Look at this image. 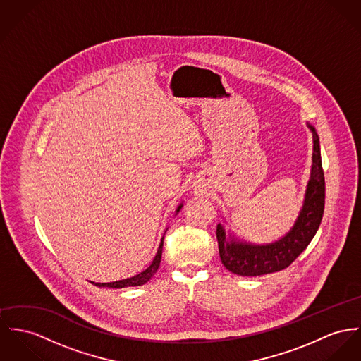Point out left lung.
Returning <instances> with one entry per match:
<instances>
[{"mask_svg":"<svg viewBox=\"0 0 361 361\" xmlns=\"http://www.w3.org/2000/svg\"><path fill=\"white\" fill-rule=\"evenodd\" d=\"M313 137L310 177L306 185L304 203L294 225L278 240L251 243L236 236L222 224L217 225L219 251L224 267L239 276H261L287 268L316 235L324 212V173L322 167L320 142L316 129L306 122Z\"/></svg>","mask_w":361,"mask_h":361,"instance_id":"obj_1","label":"left lung"}]
</instances>
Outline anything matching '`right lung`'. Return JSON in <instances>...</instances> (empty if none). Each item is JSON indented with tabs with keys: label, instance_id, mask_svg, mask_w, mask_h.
I'll list each match as a JSON object with an SVG mask.
<instances>
[{
	"label": "right lung",
	"instance_id": "right-lung-1",
	"mask_svg": "<svg viewBox=\"0 0 361 361\" xmlns=\"http://www.w3.org/2000/svg\"><path fill=\"white\" fill-rule=\"evenodd\" d=\"M183 207V202L177 206L176 209V216L178 214V212L181 210ZM167 231V228H166ZM165 231V233H166ZM165 233L161 239V243H159V247L158 251L152 259V262L148 265V268H145L142 272H140L137 275L132 276V278L122 279V280H116V281H110V283H94V281H90L93 283L94 286L97 287H110V288H125V287H136V286H142L145 284L147 281H149L152 276L157 274L158 268H159V264H161V259H162V250H164V239H165Z\"/></svg>",
	"mask_w": 361,
	"mask_h": 361
}]
</instances>
